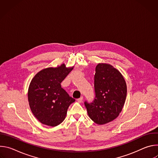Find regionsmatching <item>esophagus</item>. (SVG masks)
<instances>
[{"label": "esophagus", "mask_w": 158, "mask_h": 158, "mask_svg": "<svg viewBox=\"0 0 158 158\" xmlns=\"http://www.w3.org/2000/svg\"><path fill=\"white\" fill-rule=\"evenodd\" d=\"M82 100H83V97H81L80 98H79V99H77V102H81L82 101Z\"/></svg>", "instance_id": "1"}]
</instances>
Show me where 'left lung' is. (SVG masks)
I'll return each mask as SVG.
<instances>
[{
	"instance_id": "left-lung-1",
	"label": "left lung",
	"mask_w": 158,
	"mask_h": 158,
	"mask_svg": "<svg viewBox=\"0 0 158 158\" xmlns=\"http://www.w3.org/2000/svg\"><path fill=\"white\" fill-rule=\"evenodd\" d=\"M96 97L92 103L84 102L89 117L102 125L116 119L124 107L127 85L121 73L110 64L99 63L94 76Z\"/></svg>"
}]
</instances>
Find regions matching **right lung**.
<instances>
[{
  "label": "right lung",
  "instance_id": "obj_1",
  "mask_svg": "<svg viewBox=\"0 0 158 158\" xmlns=\"http://www.w3.org/2000/svg\"><path fill=\"white\" fill-rule=\"evenodd\" d=\"M65 64L37 73L28 89V101L34 116L42 124L57 126L65 118L69 106L75 101L60 83L73 69Z\"/></svg>",
  "mask_w": 158,
  "mask_h": 158
}]
</instances>
